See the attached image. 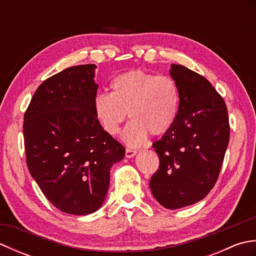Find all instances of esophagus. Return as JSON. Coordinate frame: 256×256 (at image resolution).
<instances>
[{
  "mask_svg": "<svg viewBox=\"0 0 256 256\" xmlns=\"http://www.w3.org/2000/svg\"><path fill=\"white\" fill-rule=\"evenodd\" d=\"M136 153H138V150H131V148L125 150V156H126L128 158H132V157L136 155Z\"/></svg>",
  "mask_w": 256,
  "mask_h": 256,
  "instance_id": "esophagus-1",
  "label": "esophagus"
}]
</instances>
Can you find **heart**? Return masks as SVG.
I'll list each match as a JSON object with an SVG mask.
<instances>
[{"label":"heart","instance_id":"1","mask_svg":"<svg viewBox=\"0 0 256 256\" xmlns=\"http://www.w3.org/2000/svg\"><path fill=\"white\" fill-rule=\"evenodd\" d=\"M112 92L98 94L94 110L102 128L114 135L126 118H132L122 133L126 144L144 143L148 133L162 135L175 123L180 104L178 84L170 76L131 70L114 78Z\"/></svg>","mask_w":256,"mask_h":256}]
</instances>
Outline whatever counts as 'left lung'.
I'll use <instances>...</instances> for the list:
<instances>
[{
    "instance_id": "1",
    "label": "left lung",
    "mask_w": 256,
    "mask_h": 256,
    "mask_svg": "<svg viewBox=\"0 0 256 256\" xmlns=\"http://www.w3.org/2000/svg\"><path fill=\"white\" fill-rule=\"evenodd\" d=\"M180 92L172 126L153 143L160 158L150 178L152 194L167 209L202 200L214 188L229 144L230 125L224 100L202 76L172 64Z\"/></svg>"
}]
</instances>
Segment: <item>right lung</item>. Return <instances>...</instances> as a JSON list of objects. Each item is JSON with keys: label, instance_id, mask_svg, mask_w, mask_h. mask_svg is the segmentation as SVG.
<instances>
[{"label": "right lung", "instance_id": "1", "mask_svg": "<svg viewBox=\"0 0 256 256\" xmlns=\"http://www.w3.org/2000/svg\"><path fill=\"white\" fill-rule=\"evenodd\" d=\"M96 68L80 64L46 79L24 114L30 175L57 209L74 216L101 208L111 167L125 155L96 118Z\"/></svg>", "mask_w": 256, "mask_h": 256}]
</instances>
